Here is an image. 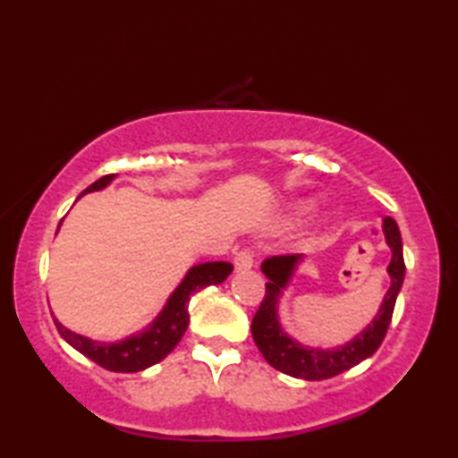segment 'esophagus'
Segmentation results:
<instances>
[{"label":"esophagus","mask_w":458,"mask_h":458,"mask_svg":"<svg viewBox=\"0 0 458 458\" xmlns=\"http://www.w3.org/2000/svg\"><path fill=\"white\" fill-rule=\"evenodd\" d=\"M254 265V252L248 250V248H244V250L236 252L234 257V267H236V273H246V270H250Z\"/></svg>","instance_id":"obj_1"}]
</instances>
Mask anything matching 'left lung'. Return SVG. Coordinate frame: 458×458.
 <instances>
[{
  "label": "left lung",
  "mask_w": 458,
  "mask_h": 458,
  "mask_svg": "<svg viewBox=\"0 0 458 458\" xmlns=\"http://www.w3.org/2000/svg\"><path fill=\"white\" fill-rule=\"evenodd\" d=\"M384 234L387 246L392 248V262L387 267L392 284L386 293L384 303L379 307L374 321L360 335L347 341L345 345L333 347V350H309V347H303L299 341L286 335L281 329V323H278V297H281L283 289L293 276L294 267L303 259V254H278V257H270L262 262L260 268L267 275L268 283L265 299H262L257 315L252 317L250 329L254 344H257L262 358L270 366L286 376L317 382V379H327L358 366L360 361L368 360L369 355L377 352V347L382 345L386 337L387 327H390L394 305H396V297L402 289V283H404L406 273L404 254H402V236L398 224L392 218L384 220Z\"/></svg>",
  "instance_id": "left-lung-1"
}]
</instances>
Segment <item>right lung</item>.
Listing matches in <instances>:
<instances>
[{"label":"right lung","instance_id":"1","mask_svg":"<svg viewBox=\"0 0 458 458\" xmlns=\"http://www.w3.org/2000/svg\"><path fill=\"white\" fill-rule=\"evenodd\" d=\"M114 174L105 175L97 180L87 190L82 191H97L106 188L113 182ZM232 273L230 262H204L188 270V275L182 281V284L174 291L169 297L164 311L159 313L149 327L145 331L131 335L117 344H98L84 335H79L71 329H66L64 325L56 323V329L62 337L66 339V344H71L76 352L87 355L89 360L98 363L100 368L108 371H123V374H131V371H141L145 368L153 366V363L167 358V353L174 352V347L180 344L185 329L190 323L188 303L193 293L210 284H220L226 281V276Z\"/></svg>","mask_w":458,"mask_h":458}]
</instances>
